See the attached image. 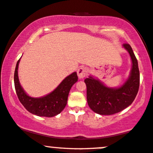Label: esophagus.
Wrapping results in <instances>:
<instances>
[{"mask_svg":"<svg viewBox=\"0 0 153 153\" xmlns=\"http://www.w3.org/2000/svg\"><path fill=\"white\" fill-rule=\"evenodd\" d=\"M77 73H78V78L80 79H83L87 74V69L84 66H81L78 68Z\"/></svg>","mask_w":153,"mask_h":153,"instance_id":"1","label":"esophagus"}]
</instances>
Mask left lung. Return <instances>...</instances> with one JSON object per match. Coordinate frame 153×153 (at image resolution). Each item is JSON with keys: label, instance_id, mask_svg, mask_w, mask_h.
I'll return each instance as SVG.
<instances>
[{"label": "left lung", "instance_id": "1", "mask_svg": "<svg viewBox=\"0 0 153 153\" xmlns=\"http://www.w3.org/2000/svg\"><path fill=\"white\" fill-rule=\"evenodd\" d=\"M132 62V68L128 80L118 88L105 86L101 81L89 76L85 80L87 86V100L90 108L103 115L119 113L131 105L137 95L140 84L138 62L131 47L123 44Z\"/></svg>", "mask_w": 153, "mask_h": 153}]
</instances>
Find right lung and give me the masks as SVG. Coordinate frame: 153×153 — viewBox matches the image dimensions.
<instances>
[{"label": "right lung", "instance_id": "obj_1", "mask_svg": "<svg viewBox=\"0 0 153 153\" xmlns=\"http://www.w3.org/2000/svg\"><path fill=\"white\" fill-rule=\"evenodd\" d=\"M20 59L16 65L14 82L18 99L24 108L30 113L42 117H51L59 114L67 104L71 88L78 81L77 73L67 76L52 92L40 98H33L26 94L18 78V66Z\"/></svg>", "mask_w": 153, "mask_h": 153}]
</instances>
